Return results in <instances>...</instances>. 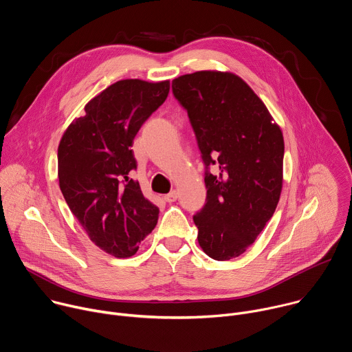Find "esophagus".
Listing matches in <instances>:
<instances>
[{"label": "esophagus", "mask_w": 352, "mask_h": 352, "mask_svg": "<svg viewBox=\"0 0 352 352\" xmlns=\"http://www.w3.org/2000/svg\"><path fill=\"white\" fill-rule=\"evenodd\" d=\"M178 199V192L177 190H171L170 193H167V195H164V200L166 202H175V200Z\"/></svg>", "instance_id": "34e87169"}]
</instances>
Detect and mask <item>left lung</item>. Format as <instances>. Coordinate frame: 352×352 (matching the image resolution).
Masks as SVG:
<instances>
[{
  "label": "left lung",
  "instance_id": "1",
  "mask_svg": "<svg viewBox=\"0 0 352 352\" xmlns=\"http://www.w3.org/2000/svg\"><path fill=\"white\" fill-rule=\"evenodd\" d=\"M205 163L206 204L193 216L197 241L214 261L252 245L283 188L284 139L265 103L231 72L199 71L173 80ZM217 165L212 175L210 166Z\"/></svg>",
  "mask_w": 352,
  "mask_h": 352
}]
</instances>
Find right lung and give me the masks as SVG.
<instances>
[{
    "label": "right lung",
    "mask_w": 352,
    "mask_h": 352,
    "mask_svg": "<svg viewBox=\"0 0 352 352\" xmlns=\"http://www.w3.org/2000/svg\"><path fill=\"white\" fill-rule=\"evenodd\" d=\"M168 91L170 80H118L90 100L58 146L65 202L91 242L116 258L135 255L159 220V208L129 175L138 166L133 139Z\"/></svg>",
    "instance_id": "obj_1"
}]
</instances>
